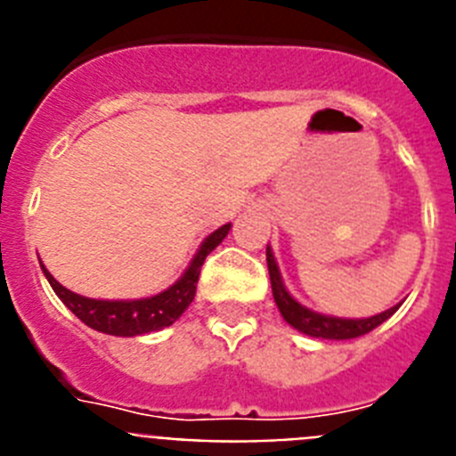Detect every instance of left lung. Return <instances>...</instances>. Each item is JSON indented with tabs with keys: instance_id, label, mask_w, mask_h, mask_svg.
<instances>
[{
	"instance_id": "obj_1",
	"label": "left lung",
	"mask_w": 456,
	"mask_h": 456,
	"mask_svg": "<svg viewBox=\"0 0 456 456\" xmlns=\"http://www.w3.org/2000/svg\"><path fill=\"white\" fill-rule=\"evenodd\" d=\"M267 267L269 278H272L273 301H276L281 315H283V320L288 322V324H292L297 331L305 333V336L326 338V340H352V338L365 336V333H370L372 329H377L379 324H384V322L393 315L395 310L400 308V305H395V308L386 310V313H379V315L374 317H368V320H342V317L320 315V313H313V310L304 308L299 301H294L292 297H289L283 281H281V273H278L276 260H273L269 248Z\"/></svg>"
}]
</instances>
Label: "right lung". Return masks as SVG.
Returning <instances> with one entry per match:
<instances>
[{
  "mask_svg": "<svg viewBox=\"0 0 456 456\" xmlns=\"http://www.w3.org/2000/svg\"><path fill=\"white\" fill-rule=\"evenodd\" d=\"M231 231V224L221 225L219 231H215L208 240L203 241V247L199 248L196 257L183 273L178 283L171 285L164 292L148 297V299H136V301H98V299H86L79 294L70 292L63 288L59 281H54L50 272L43 265V273L50 281L52 289L56 297L68 305V308L79 317L86 326L95 329V331L109 333V336H141V333L159 331L164 326H171L173 322L183 315L189 304L196 297V283H199L200 267H203L205 257L219 247L224 237Z\"/></svg>",
  "mask_w": 456,
  "mask_h": 456,
  "instance_id": "right-lung-1",
  "label": "right lung"
}]
</instances>
